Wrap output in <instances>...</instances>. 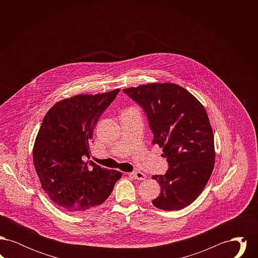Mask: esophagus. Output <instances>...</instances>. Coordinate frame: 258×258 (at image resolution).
<instances>
[{
  "label": "esophagus",
  "mask_w": 258,
  "mask_h": 258,
  "mask_svg": "<svg viewBox=\"0 0 258 258\" xmlns=\"http://www.w3.org/2000/svg\"><path fill=\"white\" fill-rule=\"evenodd\" d=\"M128 175L132 176L135 179H137V180H145L146 177H147L144 173L140 171L131 172V173H128Z\"/></svg>",
  "instance_id": "esophagus-1"
}]
</instances>
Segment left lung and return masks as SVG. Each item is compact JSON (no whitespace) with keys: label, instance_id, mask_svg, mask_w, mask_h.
<instances>
[{"label":"left lung","instance_id":"8db88e82","mask_svg":"<svg viewBox=\"0 0 258 258\" xmlns=\"http://www.w3.org/2000/svg\"><path fill=\"white\" fill-rule=\"evenodd\" d=\"M147 115L153 144L162 148L169 168L154 175L160 185L157 208L181 210L192 203L208 183L215 165L213 130L204 106L183 87L152 83L123 89Z\"/></svg>","mask_w":258,"mask_h":258}]
</instances>
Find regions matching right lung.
I'll list each match as a JSON object with an SVG mask.
<instances>
[{"mask_svg":"<svg viewBox=\"0 0 258 258\" xmlns=\"http://www.w3.org/2000/svg\"><path fill=\"white\" fill-rule=\"evenodd\" d=\"M120 89L77 95L55 103L43 118L33 149L35 169L50 199L80 215L102 204L122 177L90 159V142L99 116Z\"/></svg>","mask_w":258,"mask_h":258,"instance_id":"right-lung-1","label":"right lung"}]
</instances>
